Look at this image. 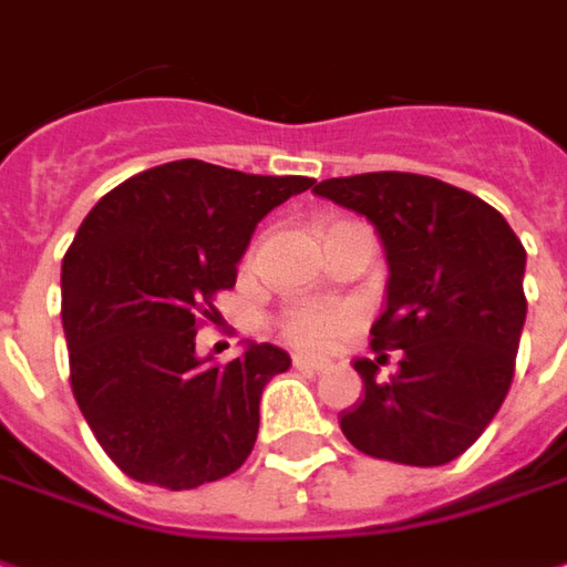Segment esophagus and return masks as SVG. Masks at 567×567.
<instances>
[{"mask_svg": "<svg viewBox=\"0 0 567 567\" xmlns=\"http://www.w3.org/2000/svg\"><path fill=\"white\" fill-rule=\"evenodd\" d=\"M326 365H329L326 360H313V357L295 353V369H300V372H322Z\"/></svg>", "mask_w": 567, "mask_h": 567, "instance_id": "esophagus-1", "label": "esophagus"}]
</instances>
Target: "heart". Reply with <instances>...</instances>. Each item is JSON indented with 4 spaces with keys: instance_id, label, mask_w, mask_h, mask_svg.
<instances>
[{
    "instance_id": "b5f03b06",
    "label": "heart",
    "mask_w": 567,
    "mask_h": 567,
    "mask_svg": "<svg viewBox=\"0 0 567 567\" xmlns=\"http://www.w3.org/2000/svg\"><path fill=\"white\" fill-rule=\"evenodd\" d=\"M350 329V313L334 303H300L285 310L279 332L300 350H326Z\"/></svg>"
}]
</instances>
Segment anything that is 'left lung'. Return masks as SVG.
I'll return each instance as SVG.
<instances>
[{
	"label": "left lung",
	"instance_id": "obj_1",
	"mask_svg": "<svg viewBox=\"0 0 567 567\" xmlns=\"http://www.w3.org/2000/svg\"><path fill=\"white\" fill-rule=\"evenodd\" d=\"M313 195L375 226L388 285L372 350H403L379 381V357L353 360L363 396L341 431L360 453L444 465L481 437L509 394L525 329L527 254L499 210L419 173L326 179Z\"/></svg>",
	"mask_w": 567,
	"mask_h": 567
}]
</instances>
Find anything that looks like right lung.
Wrapping results in <instances>:
<instances>
[{
	"label": "right lung",
	"instance_id": "right-lung-1",
	"mask_svg": "<svg viewBox=\"0 0 567 567\" xmlns=\"http://www.w3.org/2000/svg\"><path fill=\"white\" fill-rule=\"evenodd\" d=\"M313 186L204 161L136 173L92 207L61 264V322L83 419L123 475L192 491L251 456L276 344L198 357V319L235 285L257 223Z\"/></svg>",
	"mask_w": 567,
	"mask_h": 567
}]
</instances>
